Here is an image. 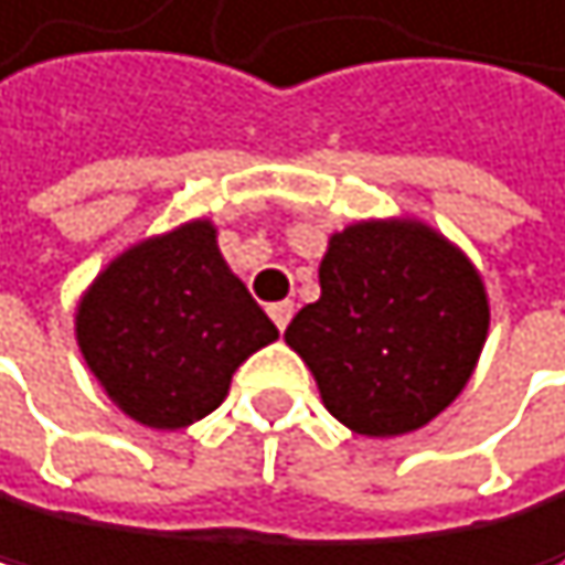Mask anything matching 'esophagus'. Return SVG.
Instances as JSON below:
<instances>
[{
	"instance_id": "esophagus-1",
	"label": "esophagus",
	"mask_w": 565,
	"mask_h": 565,
	"mask_svg": "<svg viewBox=\"0 0 565 565\" xmlns=\"http://www.w3.org/2000/svg\"><path fill=\"white\" fill-rule=\"evenodd\" d=\"M291 316H295V306H291V302H274V306H270V320H274L277 330H288Z\"/></svg>"
}]
</instances>
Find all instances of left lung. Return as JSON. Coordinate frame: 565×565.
Segmentation results:
<instances>
[{
    "instance_id": "left-lung-1",
    "label": "left lung",
    "mask_w": 565,
    "mask_h": 565,
    "mask_svg": "<svg viewBox=\"0 0 565 565\" xmlns=\"http://www.w3.org/2000/svg\"><path fill=\"white\" fill-rule=\"evenodd\" d=\"M486 333V285L468 256L418 221H362L330 238L320 302L285 341L351 433L404 436L454 404Z\"/></svg>"
}]
</instances>
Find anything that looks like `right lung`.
<instances>
[{
  "mask_svg": "<svg viewBox=\"0 0 565 565\" xmlns=\"http://www.w3.org/2000/svg\"><path fill=\"white\" fill-rule=\"evenodd\" d=\"M76 341L105 394L150 429H185L227 397L232 372L277 327L227 270L211 221L132 245L76 309Z\"/></svg>",
  "mask_w": 565,
  "mask_h": 565,
  "instance_id": "1",
  "label": "right lung"
}]
</instances>
